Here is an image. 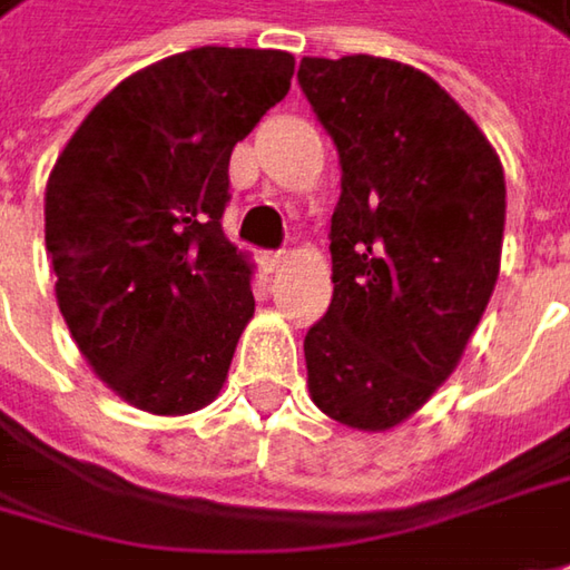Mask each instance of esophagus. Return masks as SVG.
Instances as JSON below:
<instances>
[{
	"mask_svg": "<svg viewBox=\"0 0 570 570\" xmlns=\"http://www.w3.org/2000/svg\"><path fill=\"white\" fill-rule=\"evenodd\" d=\"M285 253H263V269L266 272H278L282 266H285Z\"/></svg>",
	"mask_w": 570,
	"mask_h": 570,
	"instance_id": "obj_1",
	"label": "esophagus"
}]
</instances>
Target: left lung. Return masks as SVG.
<instances>
[{
    "label": "left lung",
    "mask_w": 570,
    "mask_h": 570,
    "mask_svg": "<svg viewBox=\"0 0 570 570\" xmlns=\"http://www.w3.org/2000/svg\"><path fill=\"white\" fill-rule=\"evenodd\" d=\"M298 82L336 144L333 301L304 336L311 401L384 433L459 365L498 285L507 186L491 140L426 72L304 57Z\"/></svg>",
    "instance_id": "left-lung-1"
}]
</instances>
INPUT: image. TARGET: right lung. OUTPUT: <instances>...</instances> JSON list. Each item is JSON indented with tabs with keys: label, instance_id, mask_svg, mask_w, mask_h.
Segmentation results:
<instances>
[{
	"label": "right lung",
	"instance_id": "add662e5",
	"mask_svg": "<svg viewBox=\"0 0 570 570\" xmlns=\"http://www.w3.org/2000/svg\"><path fill=\"white\" fill-rule=\"evenodd\" d=\"M295 57L195 47L118 82L43 191L57 304L92 372L157 416L208 407L249 324L253 263L220 230L230 154L292 89Z\"/></svg>",
	"mask_w": 570,
	"mask_h": 570
}]
</instances>
